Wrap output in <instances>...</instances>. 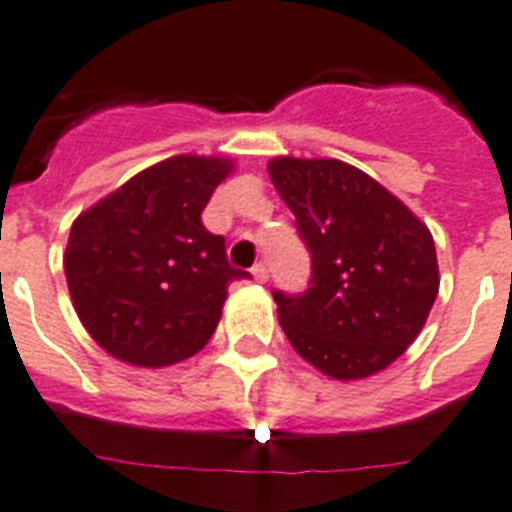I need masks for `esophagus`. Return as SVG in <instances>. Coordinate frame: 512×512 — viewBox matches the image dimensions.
<instances>
[{
    "label": "esophagus",
    "instance_id": "34e87169",
    "mask_svg": "<svg viewBox=\"0 0 512 512\" xmlns=\"http://www.w3.org/2000/svg\"><path fill=\"white\" fill-rule=\"evenodd\" d=\"M252 278H255L257 283H265L268 281V268H265L263 263H257L255 268H252Z\"/></svg>",
    "mask_w": 512,
    "mask_h": 512
}]
</instances>
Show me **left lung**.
Returning <instances> with one entry per match:
<instances>
[{
    "label": "left lung",
    "mask_w": 512,
    "mask_h": 512,
    "mask_svg": "<svg viewBox=\"0 0 512 512\" xmlns=\"http://www.w3.org/2000/svg\"><path fill=\"white\" fill-rule=\"evenodd\" d=\"M268 174L312 255L307 294H273L286 338L330 380L388 369L422 333L440 291L427 223L338 158L276 156Z\"/></svg>",
    "instance_id": "8db88e82"
}]
</instances>
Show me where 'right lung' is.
Segmentation results:
<instances>
[{"instance_id":"obj_1","label":"right lung","mask_w":512,"mask_h":512,"mask_svg":"<svg viewBox=\"0 0 512 512\" xmlns=\"http://www.w3.org/2000/svg\"><path fill=\"white\" fill-rule=\"evenodd\" d=\"M234 158L182 153L158 161L72 221L64 276L90 338L132 367L195 356L223 315L234 278L223 236L200 221Z\"/></svg>"}]
</instances>
